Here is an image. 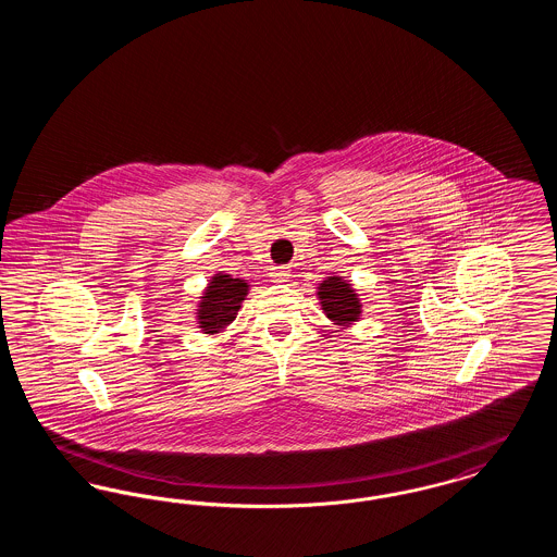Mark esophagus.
<instances>
[{
    "label": "esophagus",
    "instance_id": "esophagus-1",
    "mask_svg": "<svg viewBox=\"0 0 557 557\" xmlns=\"http://www.w3.org/2000/svg\"><path fill=\"white\" fill-rule=\"evenodd\" d=\"M275 282H286L290 277V271L286 267H273L271 273H269Z\"/></svg>",
    "mask_w": 557,
    "mask_h": 557
}]
</instances>
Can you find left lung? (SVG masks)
<instances>
[{
	"instance_id": "obj_1",
	"label": "left lung",
	"mask_w": 557,
	"mask_h": 557,
	"mask_svg": "<svg viewBox=\"0 0 557 557\" xmlns=\"http://www.w3.org/2000/svg\"><path fill=\"white\" fill-rule=\"evenodd\" d=\"M318 296L323 313L330 321H334V325L348 327L361 318L359 296L343 277H338V275L325 277L319 284Z\"/></svg>"
}]
</instances>
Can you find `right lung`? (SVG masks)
I'll return each instance as SVG.
<instances>
[{
  "label": "right lung",
  "mask_w": 557,
  "mask_h": 557,
  "mask_svg": "<svg viewBox=\"0 0 557 557\" xmlns=\"http://www.w3.org/2000/svg\"><path fill=\"white\" fill-rule=\"evenodd\" d=\"M246 294H248L246 280L232 277L227 273H214L198 302L196 318L202 334L223 332L238 315Z\"/></svg>",
  "instance_id": "obj_1"
}]
</instances>
